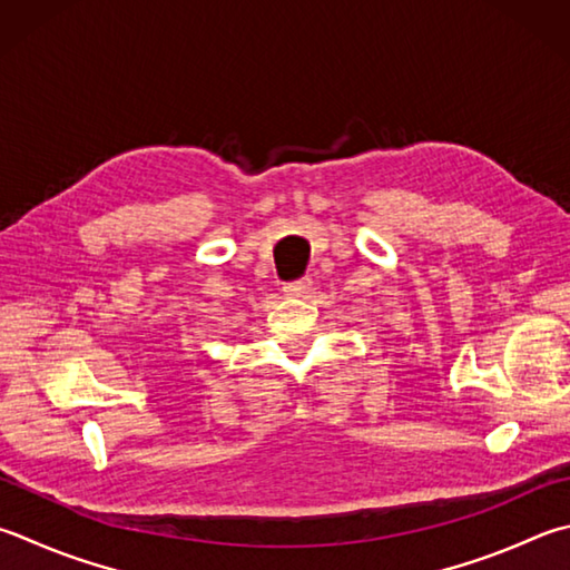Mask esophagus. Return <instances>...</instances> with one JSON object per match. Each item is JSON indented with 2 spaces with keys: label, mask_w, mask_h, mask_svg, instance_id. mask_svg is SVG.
Returning a JSON list of instances; mask_svg holds the SVG:
<instances>
[{
  "label": "esophagus",
  "mask_w": 570,
  "mask_h": 570,
  "mask_svg": "<svg viewBox=\"0 0 570 570\" xmlns=\"http://www.w3.org/2000/svg\"><path fill=\"white\" fill-rule=\"evenodd\" d=\"M309 277H299V281H293V283H285V287H283V293L285 295H293V297H299V295H305L307 289H309Z\"/></svg>",
  "instance_id": "1"
}]
</instances>
